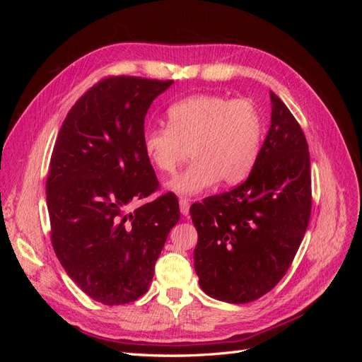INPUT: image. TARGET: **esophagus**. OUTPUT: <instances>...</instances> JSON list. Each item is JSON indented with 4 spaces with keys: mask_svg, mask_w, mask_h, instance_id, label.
I'll return each mask as SVG.
<instances>
[{
    "mask_svg": "<svg viewBox=\"0 0 362 362\" xmlns=\"http://www.w3.org/2000/svg\"><path fill=\"white\" fill-rule=\"evenodd\" d=\"M180 210L182 216H187L190 211V202L187 198H180Z\"/></svg>",
    "mask_w": 362,
    "mask_h": 362,
    "instance_id": "34e87169",
    "label": "esophagus"
}]
</instances>
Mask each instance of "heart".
<instances>
[{"instance_id": "b5f03b06", "label": "heart", "mask_w": 362, "mask_h": 362, "mask_svg": "<svg viewBox=\"0 0 362 362\" xmlns=\"http://www.w3.org/2000/svg\"><path fill=\"white\" fill-rule=\"evenodd\" d=\"M261 140L262 119L254 104L196 95L169 107L168 125L146 128L141 148L164 173L177 169L190 148L193 161L166 182V189L193 196L218 180L228 185L243 181L258 158Z\"/></svg>"}]
</instances>
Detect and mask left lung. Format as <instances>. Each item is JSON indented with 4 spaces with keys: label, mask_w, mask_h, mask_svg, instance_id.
<instances>
[{
    "label": "left lung",
    "mask_w": 362,
    "mask_h": 362,
    "mask_svg": "<svg viewBox=\"0 0 362 362\" xmlns=\"http://www.w3.org/2000/svg\"><path fill=\"white\" fill-rule=\"evenodd\" d=\"M270 101L269 133L247 180L190 206L199 286L228 303L257 300L275 287L310 223L308 144L287 105L273 92Z\"/></svg>",
    "instance_id": "8db88e82"
}]
</instances>
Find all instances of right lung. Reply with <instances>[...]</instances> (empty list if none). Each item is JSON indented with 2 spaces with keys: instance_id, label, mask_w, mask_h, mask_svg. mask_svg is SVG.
<instances>
[{
  "instance_id": "obj_1",
  "label": "right lung",
  "mask_w": 362,
  "mask_h": 362,
  "mask_svg": "<svg viewBox=\"0 0 362 362\" xmlns=\"http://www.w3.org/2000/svg\"><path fill=\"white\" fill-rule=\"evenodd\" d=\"M172 80L108 76L74 104L59 131L47 178L51 243L68 276L89 298L124 305L148 291L156 261L180 221L158 189L141 136L152 101Z\"/></svg>"
}]
</instances>
